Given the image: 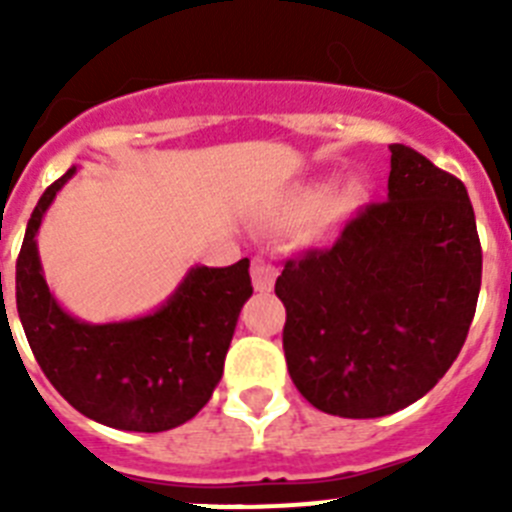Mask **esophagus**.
<instances>
[{
    "label": "esophagus",
    "mask_w": 512,
    "mask_h": 512,
    "mask_svg": "<svg viewBox=\"0 0 512 512\" xmlns=\"http://www.w3.org/2000/svg\"><path fill=\"white\" fill-rule=\"evenodd\" d=\"M251 279L256 292H269L274 287V279H277V269L264 259H256L251 266Z\"/></svg>",
    "instance_id": "esophagus-1"
}]
</instances>
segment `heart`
Returning a JSON list of instances; mask_svg holds the SVG:
<instances>
[{"label":"heart","mask_w":512,"mask_h":512,"mask_svg":"<svg viewBox=\"0 0 512 512\" xmlns=\"http://www.w3.org/2000/svg\"><path fill=\"white\" fill-rule=\"evenodd\" d=\"M323 200H325V192H310V194H305V197H302V202H300V210H302V212L318 210V207L323 205ZM356 200H359V189H356V187L341 189V192H338L336 197H333V202H330V212H343V210H348V207L354 205Z\"/></svg>","instance_id":"obj_1"}]
</instances>
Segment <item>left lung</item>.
Instances as JSON below:
<instances>
[{
	"label": "left lung",
	"mask_w": 512,
	"mask_h": 512,
	"mask_svg": "<svg viewBox=\"0 0 512 512\" xmlns=\"http://www.w3.org/2000/svg\"><path fill=\"white\" fill-rule=\"evenodd\" d=\"M387 200L361 207L336 243L277 279L289 377L312 408L382 418L449 372L482 284L467 187L408 146H390Z\"/></svg>",
	"instance_id": "obj_1"
}]
</instances>
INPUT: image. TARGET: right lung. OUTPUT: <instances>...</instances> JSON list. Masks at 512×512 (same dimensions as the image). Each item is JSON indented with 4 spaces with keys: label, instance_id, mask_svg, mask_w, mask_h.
<instances>
[{
    "label": "right lung",
    "instance_id": "obj_1",
    "mask_svg": "<svg viewBox=\"0 0 512 512\" xmlns=\"http://www.w3.org/2000/svg\"><path fill=\"white\" fill-rule=\"evenodd\" d=\"M74 171L45 189L17 256V312L27 343L48 382L81 415L117 431H171L205 408L223 377L235 323L253 295L251 264L194 266L174 295L143 318L76 320L45 284L35 243L45 210Z\"/></svg>",
    "mask_w": 512,
    "mask_h": 512
}]
</instances>
